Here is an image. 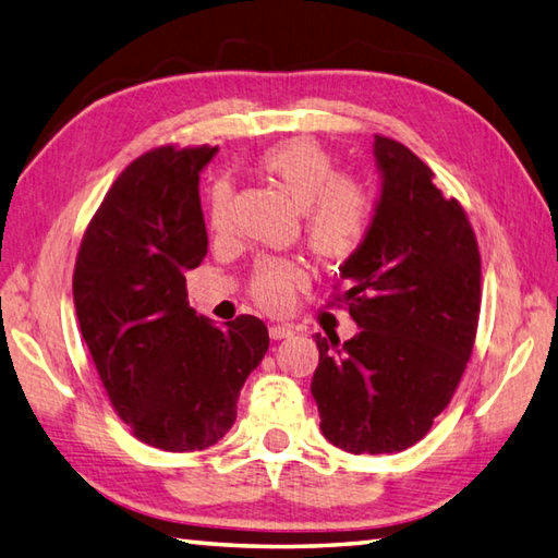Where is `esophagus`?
<instances>
[{
	"label": "esophagus",
	"mask_w": 558,
	"mask_h": 558,
	"mask_svg": "<svg viewBox=\"0 0 558 558\" xmlns=\"http://www.w3.org/2000/svg\"><path fill=\"white\" fill-rule=\"evenodd\" d=\"M293 335V327L291 325H271L269 327V337L271 339H287Z\"/></svg>",
	"instance_id": "34e87169"
}]
</instances>
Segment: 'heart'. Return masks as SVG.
<instances>
[{
    "label": "heart",
    "instance_id": "1",
    "mask_svg": "<svg viewBox=\"0 0 558 558\" xmlns=\"http://www.w3.org/2000/svg\"><path fill=\"white\" fill-rule=\"evenodd\" d=\"M257 168L303 207V231L311 250L327 263H347L366 245L375 221L371 187L354 175L337 173V161L320 142L293 136L271 144L257 158ZM233 190L214 183L209 190L207 221L214 233L231 223ZM308 271L291 257L257 259L247 279V293L267 313H287L295 291L305 287Z\"/></svg>",
    "mask_w": 558,
    "mask_h": 558
}]
</instances>
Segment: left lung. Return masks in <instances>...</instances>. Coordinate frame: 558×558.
Returning a JSON list of instances; mask_svg holds the SVG:
<instances>
[{
	"label": "left lung",
	"instance_id": "obj_1",
	"mask_svg": "<svg viewBox=\"0 0 558 558\" xmlns=\"http://www.w3.org/2000/svg\"><path fill=\"white\" fill-rule=\"evenodd\" d=\"M383 195L361 253L339 271L329 305L359 335H315L311 392L323 436L347 452H400L422 440L458 390L482 305V257L462 204L430 168L375 134Z\"/></svg>",
	"mask_w": 558,
	"mask_h": 558
}]
</instances>
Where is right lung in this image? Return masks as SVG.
<instances>
[{
    "mask_svg": "<svg viewBox=\"0 0 558 558\" xmlns=\"http://www.w3.org/2000/svg\"><path fill=\"white\" fill-rule=\"evenodd\" d=\"M214 154L163 144L134 158L88 221L74 265L78 327L110 404L134 438L168 452L207 450L229 434L269 347L259 317L219 329L187 303L185 271L207 255L199 170Z\"/></svg>",
    "mask_w": 558,
    "mask_h": 558,
    "instance_id": "1",
    "label": "right lung"
}]
</instances>
